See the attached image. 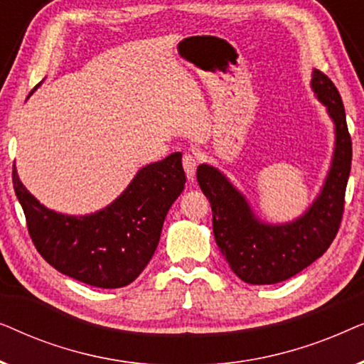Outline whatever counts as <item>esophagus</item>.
Segmentation results:
<instances>
[{"mask_svg": "<svg viewBox=\"0 0 364 364\" xmlns=\"http://www.w3.org/2000/svg\"><path fill=\"white\" fill-rule=\"evenodd\" d=\"M182 166L183 171L187 173L188 181H193V176H196V168H197V159L192 154H186L182 159Z\"/></svg>", "mask_w": 364, "mask_h": 364, "instance_id": "34e87169", "label": "esophagus"}]
</instances>
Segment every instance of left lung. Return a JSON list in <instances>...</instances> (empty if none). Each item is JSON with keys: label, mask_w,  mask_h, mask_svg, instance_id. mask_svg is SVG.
Segmentation results:
<instances>
[{"label": "left lung", "mask_w": 364, "mask_h": 364, "mask_svg": "<svg viewBox=\"0 0 364 364\" xmlns=\"http://www.w3.org/2000/svg\"><path fill=\"white\" fill-rule=\"evenodd\" d=\"M311 89L335 124V151L320 193L305 213L287 223H267L253 213L245 196L208 164L197 167V181L212 207L213 237L232 272L250 285H273L311 265L331 245L340 228L351 137L340 92L315 69Z\"/></svg>", "instance_id": "1"}]
</instances>
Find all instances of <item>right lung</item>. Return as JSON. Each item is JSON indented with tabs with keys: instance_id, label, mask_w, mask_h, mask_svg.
Wrapping results in <instances>:
<instances>
[{
	"instance_id": "1",
	"label": "right lung",
	"mask_w": 364,
	"mask_h": 364,
	"mask_svg": "<svg viewBox=\"0 0 364 364\" xmlns=\"http://www.w3.org/2000/svg\"><path fill=\"white\" fill-rule=\"evenodd\" d=\"M13 186L36 250L49 265L97 288H121L141 275L156 252L166 215L186 187L182 154L136 173L106 208L66 215L44 207L13 171Z\"/></svg>"
}]
</instances>
